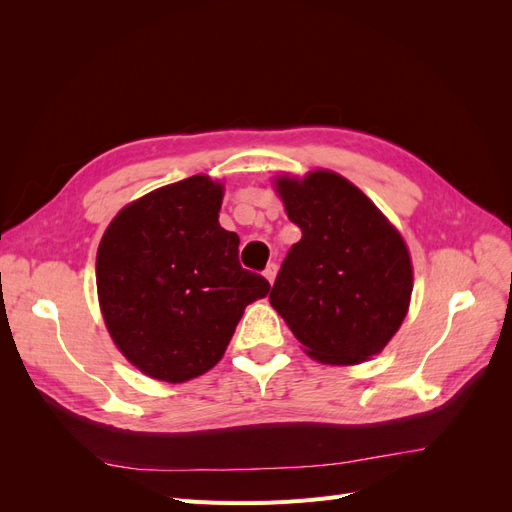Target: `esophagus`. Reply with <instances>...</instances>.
<instances>
[{
	"label": "esophagus",
	"mask_w": 512,
	"mask_h": 512,
	"mask_svg": "<svg viewBox=\"0 0 512 512\" xmlns=\"http://www.w3.org/2000/svg\"><path fill=\"white\" fill-rule=\"evenodd\" d=\"M275 275H277V265L275 262H271V265H267V269H265V277L269 280V284L275 282Z\"/></svg>",
	"instance_id": "esophagus-1"
}]
</instances>
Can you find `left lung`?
Segmentation results:
<instances>
[{
    "instance_id": "8db88e82",
    "label": "left lung",
    "mask_w": 512,
    "mask_h": 512,
    "mask_svg": "<svg viewBox=\"0 0 512 512\" xmlns=\"http://www.w3.org/2000/svg\"><path fill=\"white\" fill-rule=\"evenodd\" d=\"M290 222L301 228L269 301L312 359L354 365L382 352L412 294L408 247L380 209L342 175L277 177Z\"/></svg>"
}]
</instances>
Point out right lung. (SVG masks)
<instances>
[{
  "mask_svg": "<svg viewBox=\"0 0 512 512\" xmlns=\"http://www.w3.org/2000/svg\"><path fill=\"white\" fill-rule=\"evenodd\" d=\"M224 188L207 175L164 185L123 207L98 247L100 309L126 359L164 382L218 363L243 309L269 294L239 265L237 232L220 226Z\"/></svg>",
  "mask_w": 512,
  "mask_h": 512,
  "instance_id": "1",
  "label": "right lung"
}]
</instances>
